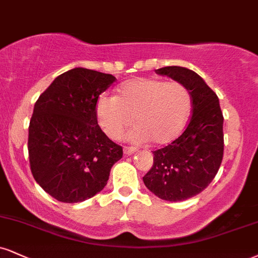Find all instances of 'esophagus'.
Returning <instances> with one entry per match:
<instances>
[{
  "instance_id": "1",
  "label": "esophagus",
  "mask_w": 258,
  "mask_h": 258,
  "mask_svg": "<svg viewBox=\"0 0 258 258\" xmlns=\"http://www.w3.org/2000/svg\"><path fill=\"white\" fill-rule=\"evenodd\" d=\"M136 151H137V149L133 148V147H125V148H123V153H125V155H132V154H135Z\"/></svg>"
}]
</instances>
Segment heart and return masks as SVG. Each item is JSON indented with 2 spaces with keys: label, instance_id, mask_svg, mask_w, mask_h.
Here are the masks:
<instances>
[{
  "label": "heart",
  "instance_id": "1",
  "mask_svg": "<svg viewBox=\"0 0 258 258\" xmlns=\"http://www.w3.org/2000/svg\"><path fill=\"white\" fill-rule=\"evenodd\" d=\"M192 109L191 92L182 83L155 78H135L120 88L119 97L98 98L96 114L108 137L119 139L127 127L136 126L127 138L135 143L150 139L164 145L184 131Z\"/></svg>",
  "mask_w": 258,
  "mask_h": 258
}]
</instances>
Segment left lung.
I'll list each match as a JSON object with an SVG mask.
<instances>
[{"label":"left lung","mask_w":258,"mask_h":258,"mask_svg":"<svg viewBox=\"0 0 258 258\" xmlns=\"http://www.w3.org/2000/svg\"><path fill=\"white\" fill-rule=\"evenodd\" d=\"M155 72L190 90L192 116L179 138L154 151V164L143 181L161 200L185 201L207 188L221 166L223 115L218 96L196 72L179 66Z\"/></svg>","instance_id":"1"}]
</instances>
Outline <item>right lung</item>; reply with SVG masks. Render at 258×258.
Listing matches in <instances>:
<instances>
[{
  "label": "right lung",
  "instance_id": "1",
  "mask_svg": "<svg viewBox=\"0 0 258 258\" xmlns=\"http://www.w3.org/2000/svg\"><path fill=\"white\" fill-rule=\"evenodd\" d=\"M88 68L62 73L37 99L29 126L31 172L55 200L78 203L104 188L122 148L97 122L96 104L115 82Z\"/></svg>",
  "mask_w": 258,
  "mask_h": 258
}]
</instances>
